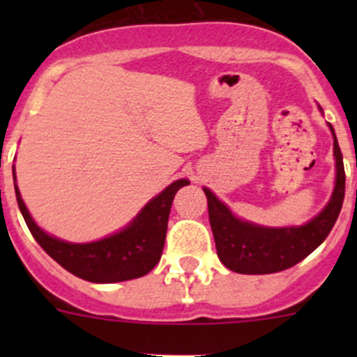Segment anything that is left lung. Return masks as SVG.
Segmentation results:
<instances>
[{
    "label": "left lung",
    "mask_w": 357,
    "mask_h": 357,
    "mask_svg": "<svg viewBox=\"0 0 357 357\" xmlns=\"http://www.w3.org/2000/svg\"><path fill=\"white\" fill-rule=\"evenodd\" d=\"M319 110L323 114L321 107ZM328 128L333 136L335 186L325 208L305 225L283 228L255 225L233 214L228 205L222 204L211 190L204 188L219 261L226 268L242 275L278 273L301 262L325 242L340 214L345 195L344 160L332 124Z\"/></svg>",
    "instance_id": "obj_1"
}]
</instances>
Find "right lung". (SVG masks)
<instances>
[{
    "label": "right lung",
    "instance_id": "obj_1",
    "mask_svg": "<svg viewBox=\"0 0 357 357\" xmlns=\"http://www.w3.org/2000/svg\"><path fill=\"white\" fill-rule=\"evenodd\" d=\"M13 183H15L17 204L36 242L63 269L91 283L126 282L152 271L160 261L164 250L169 212L174 195L179 188L190 185L188 179H178L171 183L167 188L153 197L129 225L105 238L88 243H72L48 235L45 229L36 225L17 186L15 165H13Z\"/></svg>",
    "mask_w": 357,
    "mask_h": 357
}]
</instances>
